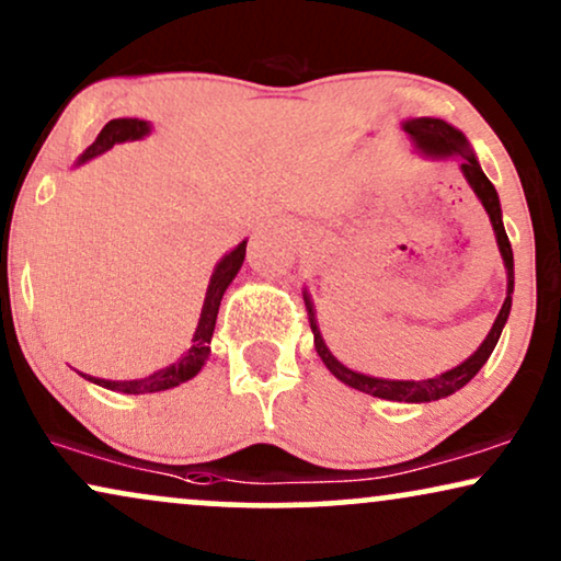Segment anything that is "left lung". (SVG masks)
<instances>
[{
	"label": "left lung",
	"mask_w": 561,
	"mask_h": 561,
	"mask_svg": "<svg viewBox=\"0 0 561 561\" xmlns=\"http://www.w3.org/2000/svg\"><path fill=\"white\" fill-rule=\"evenodd\" d=\"M401 129L407 131V137L414 145V150L424 154L430 160H460V173H463L466 183H469L473 196L479 198V204L484 207L489 215V222H492L494 238H497V248L502 264H505L507 272V297L502 302L497 318H494L492 329H489L486 339L479 344V350L471 354L469 359L453 367V370H445L435 375V378L427 380H391V378H375V375H365L357 370H350L344 363H339L333 357L329 346H325L321 329H318V318H316V305L310 300L308 289H302V300L305 308H308V318H310V329H313V339H316V352L318 357L323 359V365L329 367V373L336 380H342L344 386L354 388V391L370 393L375 399H386V401H401V403H430V401H439L448 399L456 391L469 382L473 375H477L484 363L489 359V354L494 352L497 346L502 329H505L510 308H513V289H515V264H513V248H510L505 225H502V207H500V196L497 188L492 186V181L486 179L484 170H481L477 152L471 150L469 139L463 137V131H458L456 126H450L443 118H407L401 124Z\"/></svg>",
	"instance_id": "8db88e82"
}]
</instances>
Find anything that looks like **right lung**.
<instances>
[{"label":"right lung","mask_w":561,"mask_h":561,"mask_svg":"<svg viewBox=\"0 0 561 561\" xmlns=\"http://www.w3.org/2000/svg\"><path fill=\"white\" fill-rule=\"evenodd\" d=\"M152 131L150 122H141V118H113L101 129L95 141L84 150L80 158H77V165H84V162L98 158V154L108 152L113 145H122V141H134V139H145L147 134ZM245 245L238 243L230 253H225L222 259L217 261L215 272L209 276L207 285V295H204V305H202V316H198L196 331L191 336V346L188 352H183L173 365L162 367V370L147 375V378L139 380H105V378H92V375L80 373L84 380L95 382V386L108 388V391H118V393H158V391H168V388L181 386L194 378V375L207 365L209 359V344H211V333H215V323H217V313H219V302H222L225 289L230 287V282L236 279V274L240 272L245 259Z\"/></svg>","instance_id":"obj_1"}]
</instances>
